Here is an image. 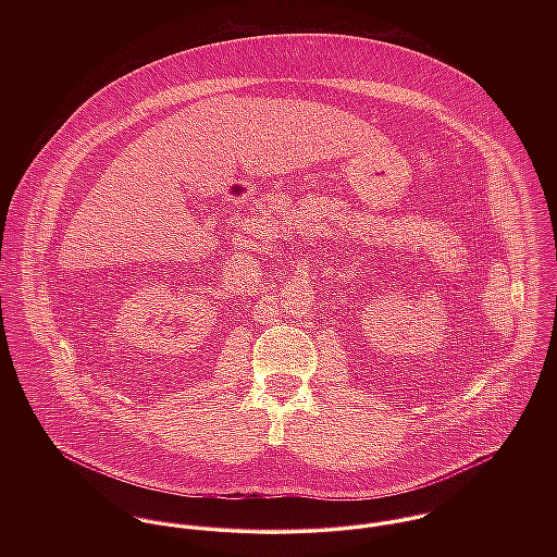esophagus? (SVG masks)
Here are the masks:
<instances>
[{
  "label": "esophagus",
  "instance_id": "34e87169",
  "mask_svg": "<svg viewBox=\"0 0 557 557\" xmlns=\"http://www.w3.org/2000/svg\"><path fill=\"white\" fill-rule=\"evenodd\" d=\"M40 418H42V416H40Z\"/></svg>",
  "mask_w": 557,
  "mask_h": 557
}]
</instances>
